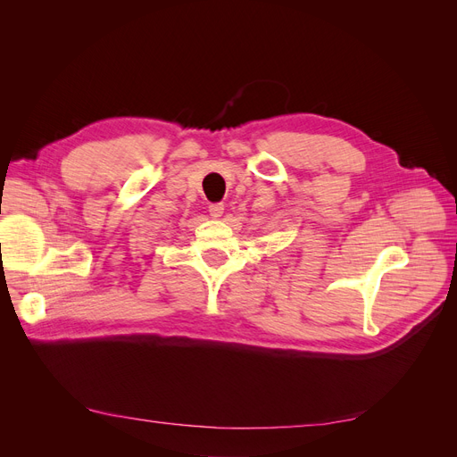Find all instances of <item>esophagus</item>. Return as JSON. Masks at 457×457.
Here are the masks:
<instances>
[{
  "instance_id": "obj_1",
  "label": "esophagus",
  "mask_w": 457,
  "mask_h": 457,
  "mask_svg": "<svg viewBox=\"0 0 457 457\" xmlns=\"http://www.w3.org/2000/svg\"><path fill=\"white\" fill-rule=\"evenodd\" d=\"M209 214H211V219H220V216L224 214V204H211Z\"/></svg>"
}]
</instances>
